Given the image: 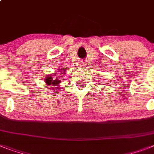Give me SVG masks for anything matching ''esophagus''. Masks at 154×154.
<instances>
[{
  "instance_id": "obj_1",
  "label": "esophagus",
  "mask_w": 154,
  "mask_h": 154,
  "mask_svg": "<svg viewBox=\"0 0 154 154\" xmlns=\"http://www.w3.org/2000/svg\"><path fill=\"white\" fill-rule=\"evenodd\" d=\"M85 64H82V65H81V66H85Z\"/></svg>"
}]
</instances>
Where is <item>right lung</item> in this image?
<instances>
[{
	"instance_id": "right-lung-1",
	"label": "right lung",
	"mask_w": 154,
	"mask_h": 154,
	"mask_svg": "<svg viewBox=\"0 0 154 154\" xmlns=\"http://www.w3.org/2000/svg\"><path fill=\"white\" fill-rule=\"evenodd\" d=\"M45 82H46L48 85H54V86H57L60 82V80H58L57 78H56L55 77H51V76L48 75V76L45 77Z\"/></svg>"
}]
</instances>
